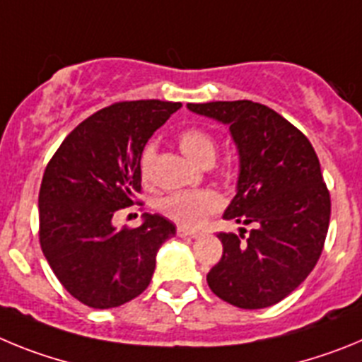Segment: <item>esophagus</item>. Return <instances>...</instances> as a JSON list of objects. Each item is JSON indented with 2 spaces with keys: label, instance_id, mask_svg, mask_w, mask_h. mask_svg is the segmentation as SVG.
<instances>
[{
  "label": "esophagus",
  "instance_id": "esophagus-1",
  "mask_svg": "<svg viewBox=\"0 0 362 362\" xmlns=\"http://www.w3.org/2000/svg\"><path fill=\"white\" fill-rule=\"evenodd\" d=\"M177 235L179 238H192V239H197L201 235L199 232H194V230H188L185 226H177Z\"/></svg>",
  "mask_w": 362,
  "mask_h": 362
}]
</instances>
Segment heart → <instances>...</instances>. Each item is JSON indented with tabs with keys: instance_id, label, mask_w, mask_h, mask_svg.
<instances>
[{
	"instance_id": "heart-1",
	"label": "heart",
	"mask_w": 362,
	"mask_h": 362,
	"mask_svg": "<svg viewBox=\"0 0 362 362\" xmlns=\"http://www.w3.org/2000/svg\"><path fill=\"white\" fill-rule=\"evenodd\" d=\"M181 152L196 165H212L216 159L217 146L210 134L201 129H187L177 137ZM156 159V146L152 143L143 148L139 158V172L143 181H150L152 177V166ZM223 206V199L216 192H174L158 201V210L168 219L175 221L177 225L187 228H196L209 219L212 214L219 212Z\"/></svg>"
}]
</instances>
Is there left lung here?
<instances>
[{"label": "left lung", "mask_w": 362, "mask_h": 362, "mask_svg": "<svg viewBox=\"0 0 362 362\" xmlns=\"http://www.w3.org/2000/svg\"><path fill=\"white\" fill-rule=\"evenodd\" d=\"M188 110L230 127L239 152L238 194L225 219L254 225L219 232L223 257L209 272L219 299L245 310L290 296L321 257L330 225V192L308 137L276 110L241 101L188 103Z\"/></svg>", "instance_id": "1"}]
</instances>
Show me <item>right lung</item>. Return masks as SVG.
<instances>
[{"instance_id": "1", "label": "right lung", "mask_w": 362, "mask_h": 362, "mask_svg": "<svg viewBox=\"0 0 362 362\" xmlns=\"http://www.w3.org/2000/svg\"><path fill=\"white\" fill-rule=\"evenodd\" d=\"M179 108L159 99L101 108L65 137L45 168L37 201L41 250L83 305L116 308L145 292L158 250L175 235L174 223L158 214L121 230L112 217L134 204L143 148Z\"/></svg>"}]
</instances>
